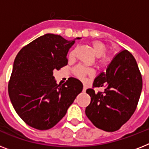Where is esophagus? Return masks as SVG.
Returning a JSON list of instances; mask_svg holds the SVG:
<instances>
[{
    "instance_id": "1",
    "label": "esophagus",
    "mask_w": 149,
    "mask_h": 149,
    "mask_svg": "<svg viewBox=\"0 0 149 149\" xmlns=\"http://www.w3.org/2000/svg\"><path fill=\"white\" fill-rule=\"evenodd\" d=\"M86 90V86H84V88H83V92H85Z\"/></svg>"
}]
</instances>
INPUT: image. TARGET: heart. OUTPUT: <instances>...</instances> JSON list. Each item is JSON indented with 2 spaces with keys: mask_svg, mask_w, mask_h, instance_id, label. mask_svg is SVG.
Segmentation results:
<instances>
[{
  "mask_svg": "<svg viewBox=\"0 0 149 149\" xmlns=\"http://www.w3.org/2000/svg\"><path fill=\"white\" fill-rule=\"evenodd\" d=\"M91 45L95 52L96 56H97V63L100 66H105L108 64L110 61V56L105 52L107 50L106 44L99 40H94L91 42ZM76 51L74 49L71 50L69 52V58H72L75 56ZM93 70L84 65H78L73 69V74L79 79H84V77L88 75L93 74Z\"/></svg>",
  "mask_w": 149,
  "mask_h": 149,
  "instance_id": "b5f03b06",
  "label": "heart"
}]
</instances>
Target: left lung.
Returning a JSON list of instances; mask_svg holds the SVG:
<instances>
[{"instance_id": "8db88e82", "label": "left lung", "mask_w": 149, "mask_h": 149, "mask_svg": "<svg viewBox=\"0 0 149 149\" xmlns=\"http://www.w3.org/2000/svg\"><path fill=\"white\" fill-rule=\"evenodd\" d=\"M105 87L96 92L95 87ZM142 89V77L135 58L123 50L113 58L106 72H101L87 89L91 104L86 107V117L93 125L105 132L120 129L129 120L138 106Z\"/></svg>"}]
</instances>
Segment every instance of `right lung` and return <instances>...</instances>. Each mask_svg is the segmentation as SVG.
I'll use <instances>...</instances> for the list:
<instances>
[{"instance_id":"obj_1","label":"right lung","mask_w":149,"mask_h":149,"mask_svg":"<svg viewBox=\"0 0 149 149\" xmlns=\"http://www.w3.org/2000/svg\"><path fill=\"white\" fill-rule=\"evenodd\" d=\"M75 41L45 34L22 48L14 62L8 93L22 120L38 130L54 127L83 91L79 79L70 77L58 85L54 70L67 65L66 58Z\"/></svg>"}]
</instances>
